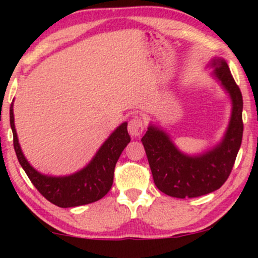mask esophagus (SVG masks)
I'll use <instances>...</instances> for the list:
<instances>
[{"label": "esophagus", "instance_id": "1", "mask_svg": "<svg viewBox=\"0 0 258 258\" xmlns=\"http://www.w3.org/2000/svg\"><path fill=\"white\" fill-rule=\"evenodd\" d=\"M127 130H128V133L132 136V137H139L144 130L143 121H142L141 117L133 116V119L130 120Z\"/></svg>", "mask_w": 258, "mask_h": 258}]
</instances>
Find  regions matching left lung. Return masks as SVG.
<instances>
[{"label":"left lung","mask_w":258,"mask_h":258,"mask_svg":"<svg viewBox=\"0 0 258 258\" xmlns=\"http://www.w3.org/2000/svg\"><path fill=\"white\" fill-rule=\"evenodd\" d=\"M211 76L229 96L232 112L223 137L203 153H183L162 127L150 122L142 138L155 185L173 198H197L220 189L229 177L242 139V96L227 61L212 58Z\"/></svg>","instance_id":"8db88e82"}]
</instances>
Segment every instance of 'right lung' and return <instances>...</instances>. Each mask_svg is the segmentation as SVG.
<instances>
[{
	"label": "right lung",
	"mask_w": 258,
	"mask_h": 258,
	"mask_svg": "<svg viewBox=\"0 0 258 258\" xmlns=\"http://www.w3.org/2000/svg\"><path fill=\"white\" fill-rule=\"evenodd\" d=\"M10 121L19 164L37 190L52 204L64 209L86 205L105 197L112 185L115 165L131 141L127 132V122H122L106 138L84 168L68 176H48L35 170L22 152L14 125L13 103L10 108Z\"/></svg>",
	"instance_id": "add662e5"
}]
</instances>
